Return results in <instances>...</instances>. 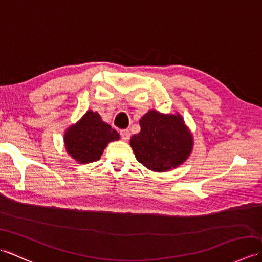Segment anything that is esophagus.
Returning <instances> with one entry per match:
<instances>
[{"label": "esophagus", "instance_id": "esophagus-1", "mask_svg": "<svg viewBox=\"0 0 262 262\" xmlns=\"http://www.w3.org/2000/svg\"><path fill=\"white\" fill-rule=\"evenodd\" d=\"M120 136L122 140H124L125 142H127L128 140L130 138V132L127 130V129H124V130H120Z\"/></svg>", "mask_w": 262, "mask_h": 262}]
</instances>
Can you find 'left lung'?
Listing matches in <instances>:
<instances>
[{"label": "left lung", "instance_id": "obj_1", "mask_svg": "<svg viewBox=\"0 0 262 262\" xmlns=\"http://www.w3.org/2000/svg\"><path fill=\"white\" fill-rule=\"evenodd\" d=\"M141 132L132 136L135 157L148 170L165 172L181 165L190 157L193 137L182 116L148 110L140 119Z\"/></svg>", "mask_w": 262, "mask_h": 262}]
</instances>
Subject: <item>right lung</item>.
I'll return each instance as SVG.
<instances>
[{
  "instance_id": "1",
  "label": "right lung",
  "mask_w": 262,
  "mask_h": 262,
  "mask_svg": "<svg viewBox=\"0 0 262 262\" xmlns=\"http://www.w3.org/2000/svg\"><path fill=\"white\" fill-rule=\"evenodd\" d=\"M118 140V133L104 122L97 111L92 110H88L64 134L66 152L81 164L100 160L108 144Z\"/></svg>"
}]
</instances>
